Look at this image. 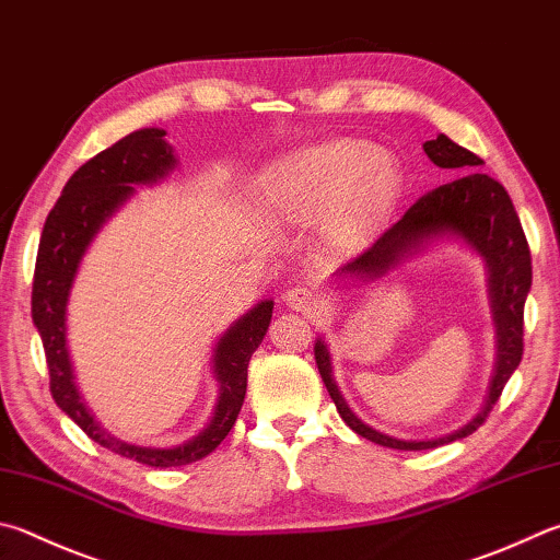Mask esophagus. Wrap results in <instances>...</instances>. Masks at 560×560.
Segmentation results:
<instances>
[{
	"instance_id": "esophagus-1",
	"label": "esophagus",
	"mask_w": 560,
	"mask_h": 560,
	"mask_svg": "<svg viewBox=\"0 0 560 560\" xmlns=\"http://www.w3.org/2000/svg\"><path fill=\"white\" fill-rule=\"evenodd\" d=\"M283 301H287V306L293 311H301V313H311L320 306V299L315 296V293L306 287H291L283 293Z\"/></svg>"
}]
</instances>
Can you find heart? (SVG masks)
<instances>
[{"mask_svg":"<svg viewBox=\"0 0 560 560\" xmlns=\"http://www.w3.org/2000/svg\"><path fill=\"white\" fill-rule=\"evenodd\" d=\"M261 186L279 215L301 225L320 220L323 245L350 254L389 218L401 192V168L368 139L335 137L277 161Z\"/></svg>","mask_w":560,"mask_h":560,"instance_id":"obj_1","label":"heart"}]
</instances>
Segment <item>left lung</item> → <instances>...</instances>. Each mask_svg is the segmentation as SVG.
<instances>
[{
    "mask_svg": "<svg viewBox=\"0 0 560 560\" xmlns=\"http://www.w3.org/2000/svg\"><path fill=\"white\" fill-rule=\"evenodd\" d=\"M423 151L441 168L467 171L482 164L480 156L457 147L445 135L425 141ZM445 232L463 237L487 261V271H490L492 313L497 325V370L485 409L470 423L435 441H399L374 431L368 423H362L350 411L348 401L342 399L338 384L332 380L330 352L325 348V342L318 340L313 348L315 364H318L320 377L325 386H328L330 399L338 406L342 421L362 439L394 451L439 448V445L465 439V435L480 429L494 409V404L500 401L504 384L510 382L514 370L520 368L524 354V303L528 289H532V252H528V242L520 215H516L512 206L510 192L504 190L500 180L487 174H465L445 183V186L425 192L404 212L399 222L384 230L342 271L354 273V277H360V273L377 277V273L392 269L409 249L423 245L425 240L435 235H445Z\"/></svg>",
    "mask_w": 560,
    "mask_h": 560,
    "instance_id": "1",
    "label": "left lung"
}]
</instances>
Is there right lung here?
<instances>
[{
	"instance_id": "obj_1",
	"label": "right lung",
	"mask_w": 560,
	"mask_h": 560,
	"mask_svg": "<svg viewBox=\"0 0 560 560\" xmlns=\"http://www.w3.org/2000/svg\"><path fill=\"white\" fill-rule=\"evenodd\" d=\"M164 129L131 131L117 144L85 161L66 183L63 196L48 212L38 242L34 269L32 318L44 342L50 396L103 448L151 467H178L200 460L225 441L237 421L247 394V368L271 323V301H261L245 318L237 320L215 348V377L220 399L206 431L178 448H141L109 435L80 399L66 348V303L80 257L100 225L115 212L137 183H151L174 168V151L164 141Z\"/></svg>"
}]
</instances>
